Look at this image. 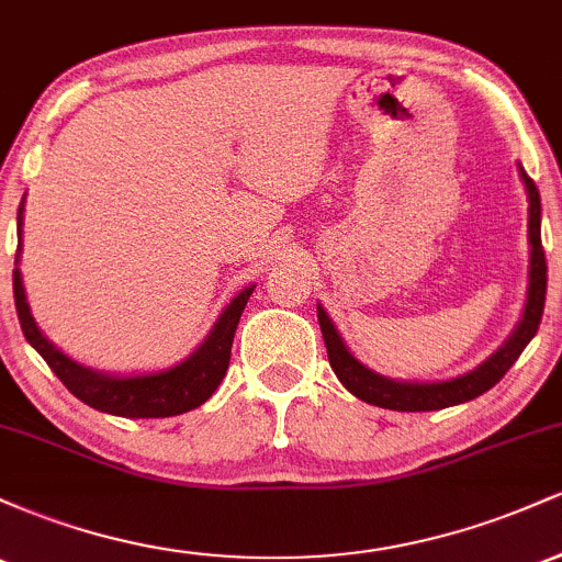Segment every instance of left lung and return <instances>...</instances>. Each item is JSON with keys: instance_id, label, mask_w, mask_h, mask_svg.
<instances>
[{"instance_id": "1", "label": "left lung", "mask_w": 562, "mask_h": 562, "mask_svg": "<svg viewBox=\"0 0 562 562\" xmlns=\"http://www.w3.org/2000/svg\"><path fill=\"white\" fill-rule=\"evenodd\" d=\"M526 192H528V243H531V272H528V299L524 308V319L515 327V333L505 340L499 351H494L481 367L473 372L441 383H402V380H391L378 375V372L367 370L362 362L351 357L344 338H340L335 325L327 317V312L317 306V319L322 327V338L327 346V359H330L333 372L338 375L340 383L357 398L367 404L383 406V409L396 412H434L447 409V406L465 404L470 398L481 396L488 389H494L515 359L524 353L528 340L539 330L541 314H544V295H547V259L544 248H541V200L533 179L520 169Z\"/></svg>"}]
</instances>
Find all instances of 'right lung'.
Here are the masks:
<instances>
[{"mask_svg":"<svg viewBox=\"0 0 562 562\" xmlns=\"http://www.w3.org/2000/svg\"><path fill=\"white\" fill-rule=\"evenodd\" d=\"M21 227L23 203L21 209H18V232H21ZM18 254H21V248H18ZM254 288L256 285L245 288L243 293L235 295V301L224 308L222 317H218L214 325V330L209 333V338H205L198 351L192 353L190 359H184L182 364L164 372H150V375L115 378L76 364L74 359H68L66 353L57 351V348L44 338L42 330L36 327L34 317H31L29 303H25L21 269H12V293H15L18 319H21V330L25 335V340L42 353V359L49 364V370L63 380V385H66L76 398L94 406V409L119 417H173L182 415V412L195 409V406L203 402H209L211 393L218 389V383L227 375L232 338H235L237 322H240V314L245 303L250 299V293H254Z\"/></svg>","mask_w":562,"mask_h":562,"instance_id":"right-lung-1","label":"right lung"}]
</instances>
